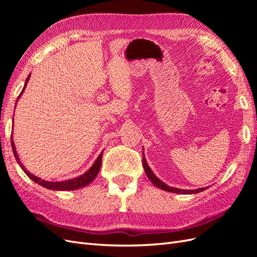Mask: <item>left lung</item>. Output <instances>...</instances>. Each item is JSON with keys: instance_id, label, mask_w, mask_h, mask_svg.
Returning <instances> with one entry per match:
<instances>
[{"instance_id": "obj_1", "label": "left lung", "mask_w": 257, "mask_h": 257, "mask_svg": "<svg viewBox=\"0 0 257 257\" xmlns=\"http://www.w3.org/2000/svg\"><path fill=\"white\" fill-rule=\"evenodd\" d=\"M143 155H144V152H143ZM143 166L145 168V173H146L147 177L150 179V181L155 186H157V188H159L161 190H164V191H167V192H170V193H176V194H196V193L203 192L206 189H208V186H207V188H200V189H196V190H183V189H177V188H173V186L167 185L166 183H164L162 180H160V179L153 174L151 168L149 167V165H148L145 155L143 158Z\"/></svg>"}]
</instances>
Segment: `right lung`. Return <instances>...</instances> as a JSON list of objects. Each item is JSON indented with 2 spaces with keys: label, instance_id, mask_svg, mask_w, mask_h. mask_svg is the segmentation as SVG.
Instances as JSON below:
<instances>
[{
  "label": "right lung",
  "instance_id": "right-lung-1",
  "mask_svg": "<svg viewBox=\"0 0 257 257\" xmlns=\"http://www.w3.org/2000/svg\"><path fill=\"white\" fill-rule=\"evenodd\" d=\"M30 77H31V74L28 76V78L25 82V87H23L21 93L19 94L17 100L20 98L21 94L23 92H25V89L27 87V83L29 82L30 80ZM17 104V103H16ZM16 108V107H15ZM13 124H14V119H13ZM12 148H13V152H14V155H15V159H16L17 163L19 164V166L21 167V169L23 170L27 174V176L32 179V180L40 184L42 186H44V188L46 189H49V190H53V191H73V190H77V189H81L83 188V186L90 184L93 180H94L95 177L97 176L99 169H100V165H102V157H103V151L100 152V154L97 157V159L95 160V162L93 163V165L85 172L84 174H82L81 176L79 177H76V178H73V179H69V180H65V181H47V180H44V179H41L38 178L36 176H34L33 174H31L30 172H28V170L26 169V167L22 165V163L18 157L17 154V151H16V147H15V144H14V139H13V135H12Z\"/></svg>",
  "mask_w": 257,
  "mask_h": 257
}]
</instances>
